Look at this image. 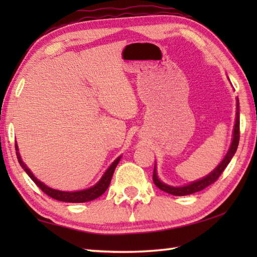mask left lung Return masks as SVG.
<instances>
[{
  "instance_id": "left-lung-1",
  "label": "left lung",
  "mask_w": 257,
  "mask_h": 257,
  "mask_svg": "<svg viewBox=\"0 0 257 257\" xmlns=\"http://www.w3.org/2000/svg\"><path fill=\"white\" fill-rule=\"evenodd\" d=\"M239 99L237 97V111H236V121H234V127H233V134H232V142L231 145H230L229 150L225 154L224 159L221 161V163L217 165V167L213 170L211 173H208L207 176H205L202 179L199 180H195L193 182H190L188 185L185 186H170L164 184V182L161 181L158 177V172H156V164L154 167V172H153V181L155 186L160 188L161 190L165 191V193L175 195V196H185V195H190L194 193H197V191H201L204 188H206L210 185H212L213 182H215L217 180V178L221 176V173L223 172V170L227 168V165L229 164L230 161L233 158L234 153H236L237 147H238V143H239Z\"/></svg>"
}]
</instances>
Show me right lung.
<instances>
[{"instance_id":"1","label":"right lung","mask_w":257,"mask_h":257,"mask_svg":"<svg viewBox=\"0 0 257 257\" xmlns=\"http://www.w3.org/2000/svg\"><path fill=\"white\" fill-rule=\"evenodd\" d=\"M16 151H17L16 152L17 159H18L21 168H23L26 171V173H27V175L32 178V180L35 182V184L40 187V188L44 191L46 195H49L50 197L56 199V201L67 202V203L89 202V201H93V199H96L97 197H99L101 195L105 193L107 187L110 186L113 172H114L116 165H118L119 161L121 159V156H119V158H116L114 161H113L112 164L107 168V170L104 172V175L102 176L101 179H99L94 186L90 187V188H87L84 190H77V191H62V190L50 188V187H47L45 184H43L41 180H38L37 178L33 175V172L29 170V169L27 168V165L23 162V160H21V156H20L17 143H16Z\"/></svg>"}]
</instances>
